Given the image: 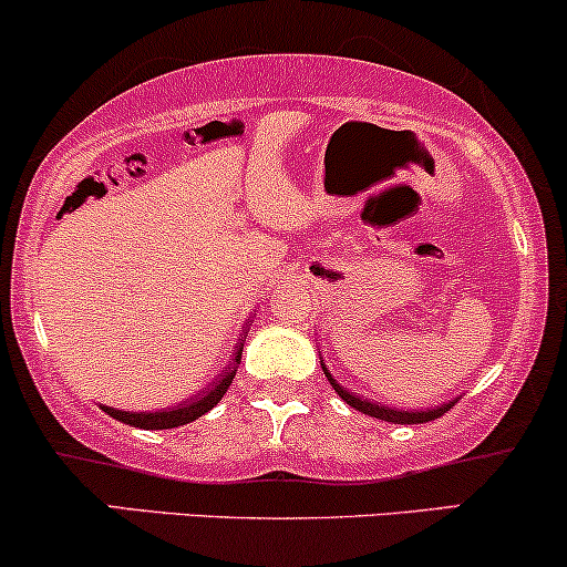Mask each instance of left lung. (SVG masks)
Instances as JSON below:
<instances>
[{
    "label": "left lung",
    "mask_w": 567,
    "mask_h": 567,
    "mask_svg": "<svg viewBox=\"0 0 567 567\" xmlns=\"http://www.w3.org/2000/svg\"><path fill=\"white\" fill-rule=\"evenodd\" d=\"M320 368H323V373H326V379H328V383H331L333 386V391H337V394L341 396V400H344L349 408H354V410H360V412H365V415H370V417H379V421H386V423H402V425H415V423H429V421H436V417H442L446 410H452L454 408V402L460 400H450L446 404H439V408H431V410H400V408H386V404H381V402H370V400H365V396H358L354 394V391H349V389H344L341 386V383L333 379L331 375V370L326 368V362L320 360Z\"/></svg>",
    "instance_id": "obj_1"
}]
</instances>
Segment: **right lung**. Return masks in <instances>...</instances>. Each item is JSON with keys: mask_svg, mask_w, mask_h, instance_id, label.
Returning a JSON list of instances; mask_svg holds the SVG:
<instances>
[{"mask_svg": "<svg viewBox=\"0 0 567 567\" xmlns=\"http://www.w3.org/2000/svg\"><path fill=\"white\" fill-rule=\"evenodd\" d=\"M244 341L247 337H241V344L236 347V354H234V368L228 370L223 379H218L209 386L205 394H199L197 400L186 402V404H178V408H167V410H157V412H125V410H115V408H104L102 410L107 412L110 417H115V421L121 423H128L134 425V429H146V431H159V429H178V425H186L192 421H197V417L205 415L223 400V394H226L230 383H234V375H236V368L241 365V352H244Z\"/></svg>", "mask_w": 567, "mask_h": 567, "instance_id": "obj_1", "label": "right lung"}]
</instances>
